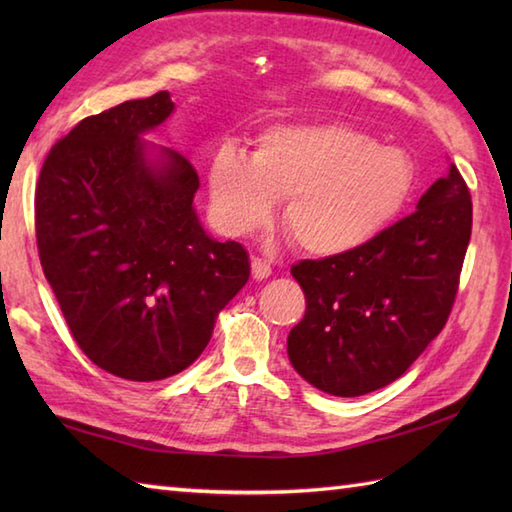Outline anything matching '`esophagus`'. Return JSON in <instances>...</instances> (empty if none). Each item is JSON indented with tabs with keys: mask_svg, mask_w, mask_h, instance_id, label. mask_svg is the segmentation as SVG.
I'll use <instances>...</instances> for the list:
<instances>
[{
	"mask_svg": "<svg viewBox=\"0 0 512 512\" xmlns=\"http://www.w3.org/2000/svg\"><path fill=\"white\" fill-rule=\"evenodd\" d=\"M250 270H253V279H257V281H264L273 275V268H270V264L266 262V259H259V257L250 259Z\"/></svg>",
	"mask_w": 512,
	"mask_h": 512,
	"instance_id": "1",
	"label": "esophagus"
}]
</instances>
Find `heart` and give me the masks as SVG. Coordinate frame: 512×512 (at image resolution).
<instances>
[{"label": "heart", "instance_id": "obj_1", "mask_svg": "<svg viewBox=\"0 0 512 512\" xmlns=\"http://www.w3.org/2000/svg\"><path fill=\"white\" fill-rule=\"evenodd\" d=\"M211 213L233 237L255 233L286 200L284 224L312 257H339L378 237L405 209L418 167L405 147L380 145L345 123H281L253 154L222 147L209 167Z\"/></svg>", "mask_w": 512, "mask_h": 512}]
</instances>
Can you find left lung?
I'll return each mask as SVG.
<instances>
[{
    "instance_id": "left-lung-1",
    "label": "left lung",
    "mask_w": 512,
    "mask_h": 512,
    "mask_svg": "<svg viewBox=\"0 0 512 512\" xmlns=\"http://www.w3.org/2000/svg\"><path fill=\"white\" fill-rule=\"evenodd\" d=\"M471 222V193L449 165L416 213L369 244L292 266L308 303L288 334L297 374L341 398L369 394L405 374L449 319Z\"/></svg>"
}]
</instances>
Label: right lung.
<instances>
[{"label":"right lung","mask_w":512,"mask_h":512,"mask_svg":"<svg viewBox=\"0 0 512 512\" xmlns=\"http://www.w3.org/2000/svg\"><path fill=\"white\" fill-rule=\"evenodd\" d=\"M173 110L158 92L83 118L50 149L35 193L43 275L74 341L138 383L187 369L250 277L244 246L204 231L191 162L145 140Z\"/></svg>","instance_id":"right-lung-1"}]
</instances>
